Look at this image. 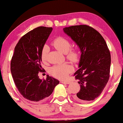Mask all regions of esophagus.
Instances as JSON below:
<instances>
[{"mask_svg": "<svg viewBox=\"0 0 123 123\" xmlns=\"http://www.w3.org/2000/svg\"><path fill=\"white\" fill-rule=\"evenodd\" d=\"M60 82H61V83H62V84H70V81H69L62 80Z\"/></svg>", "mask_w": 123, "mask_h": 123, "instance_id": "34e87169", "label": "esophagus"}]
</instances>
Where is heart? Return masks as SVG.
<instances>
[{"mask_svg":"<svg viewBox=\"0 0 123 123\" xmlns=\"http://www.w3.org/2000/svg\"><path fill=\"white\" fill-rule=\"evenodd\" d=\"M52 44L59 51L66 54L67 58L73 63H77L80 59V53L75 48H71V43L66 38L59 37L54 39ZM49 52V48L46 45L44 46L41 51V59L43 62L46 60ZM73 71V67L69 64H62L54 65L50 69V73L54 77L58 79H65L68 74Z\"/></svg>","mask_w":123,"mask_h":123,"instance_id":"1","label":"heart"}]
</instances>
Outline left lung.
I'll list each match as a JSON object with an SVG mask.
<instances>
[{
  "label": "left lung",
  "instance_id": "1",
  "mask_svg": "<svg viewBox=\"0 0 123 123\" xmlns=\"http://www.w3.org/2000/svg\"><path fill=\"white\" fill-rule=\"evenodd\" d=\"M63 30L79 46L81 52L80 68L74 74L80 90L74 99L81 102L94 100L110 78L111 55L106 41L98 31L88 25L66 27Z\"/></svg>",
  "mask_w": 123,
  "mask_h": 123
}]
</instances>
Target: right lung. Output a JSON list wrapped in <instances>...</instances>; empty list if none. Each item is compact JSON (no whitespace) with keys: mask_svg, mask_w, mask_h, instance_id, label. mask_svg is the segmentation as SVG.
Here are the masks:
<instances>
[{"mask_svg":"<svg viewBox=\"0 0 123 123\" xmlns=\"http://www.w3.org/2000/svg\"><path fill=\"white\" fill-rule=\"evenodd\" d=\"M52 30V28L39 26L26 33L18 41L11 62V71L19 92L26 99L38 102L47 98L59 83L47 76L39 78L44 72L41 65V51Z\"/></svg>","mask_w":123,"mask_h":123,"instance_id":"1","label":"right lung"}]
</instances>
